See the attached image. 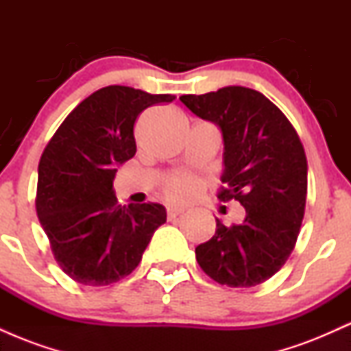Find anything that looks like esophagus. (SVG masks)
<instances>
[{
    "instance_id": "esophagus-1",
    "label": "esophagus",
    "mask_w": 351,
    "mask_h": 351,
    "mask_svg": "<svg viewBox=\"0 0 351 351\" xmlns=\"http://www.w3.org/2000/svg\"><path fill=\"white\" fill-rule=\"evenodd\" d=\"M184 211H186V209H184V208H178V206H168V209H167L168 219H173V217H176V216H181V215H183Z\"/></svg>"
}]
</instances>
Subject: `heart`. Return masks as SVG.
<instances>
[{
    "label": "heart",
    "instance_id": "obj_1",
    "mask_svg": "<svg viewBox=\"0 0 351 351\" xmlns=\"http://www.w3.org/2000/svg\"><path fill=\"white\" fill-rule=\"evenodd\" d=\"M165 191H167L168 198L173 201H186L199 191V183L193 176L176 175L168 180Z\"/></svg>",
    "mask_w": 351,
    "mask_h": 351
}]
</instances>
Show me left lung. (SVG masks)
<instances>
[{
  "label": "left lung",
  "mask_w": 351,
  "mask_h": 351,
  "mask_svg": "<svg viewBox=\"0 0 351 351\" xmlns=\"http://www.w3.org/2000/svg\"><path fill=\"white\" fill-rule=\"evenodd\" d=\"M181 102L223 134L224 171L217 198L239 201L241 224L224 226L196 247L199 267L221 285L252 287L289 259L307 199V158L295 128L265 95L228 86Z\"/></svg>",
  "instance_id": "left-lung-1"
}]
</instances>
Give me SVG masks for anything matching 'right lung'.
Segmentation results:
<instances>
[{"label": "right lung", "instance_id": "right-lung-1", "mask_svg": "<svg viewBox=\"0 0 351 351\" xmlns=\"http://www.w3.org/2000/svg\"><path fill=\"white\" fill-rule=\"evenodd\" d=\"M140 88L108 86L84 99L44 148L36 211L64 272L82 285H108L140 264L153 232L167 223L158 203L122 206L117 168L136 152L134 125L145 108L173 102Z\"/></svg>", "mask_w": 351, "mask_h": 351}]
</instances>
